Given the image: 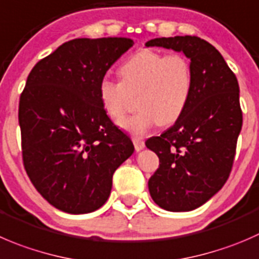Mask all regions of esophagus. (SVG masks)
Here are the masks:
<instances>
[{
	"instance_id": "34e87169",
	"label": "esophagus",
	"mask_w": 259,
	"mask_h": 259,
	"mask_svg": "<svg viewBox=\"0 0 259 259\" xmlns=\"http://www.w3.org/2000/svg\"><path fill=\"white\" fill-rule=\"evenodd\" d=\"M133 143H134V147H135V150H137V152H139V150H142L143 148L145 147L144 140L139 139V138H133Z\"/></svg>"
}]
</instances>
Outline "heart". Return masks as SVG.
Segmentation results:
<instances>
[{
	"mask_svg": "<svg viewBox=\"0 0 259 259\" xmlns=\"http://www.w3.org/2000/svg\"><path fill=\"white\" fill-rule=\"evenodd\" d=\"M119 73L121 81L102 78L97 94L104 111L115 121L137 96L139 110L120 122L133 135H143L158 124H175L190 104L193 72L183 55L143 49L125 60Z\"/></svg>",
	"mask_w": 259,
	"mask_h": 259,
	"instance_id": "obj_1",
	"label": "heart"
}]
</instances>
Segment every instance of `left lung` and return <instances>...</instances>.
I'll use <instances>...</instances> for the list:
<instances>
[{
	"mask_svg": "<svg viewBox=\"0 0 259 259\" xmlns=\"http://www.w3.org/2000/svg\"><path fill=\"white\" fill-rule=\"evenodd\" d=\"M147 47L182 52L191 59L193 91L180 120L145 145L159 158L148 181L155 204L168 211H191L225 185L243 124L239 84L223 55L197 36L157 37Z\"/></svg>",
	"mask_w": 259,
	"mask_h": 259,
	"instance_id": "8db88e82",
	"label": "left lung"
}]
</instances>
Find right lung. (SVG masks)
Here are the masks:
<instances>
[{
  "label": "right lung",
  "mask_w": 259,
  "mask_h": 259,
  "mask_svg": "<svg viewBox=\"0 0 259 259\" xmlns=\"http://www.w3.org/2000/svg\"><path fill=\"white\" fill-rule=\"evenodd\" d=\"M134 45L126 37L73 39L36 63L20 96L22 162L57 209L87 214L107 201L112 175L134 152L99 100V83Z\"/></svg>",
  "instance_id": "add662e5"
}]
</instances>
